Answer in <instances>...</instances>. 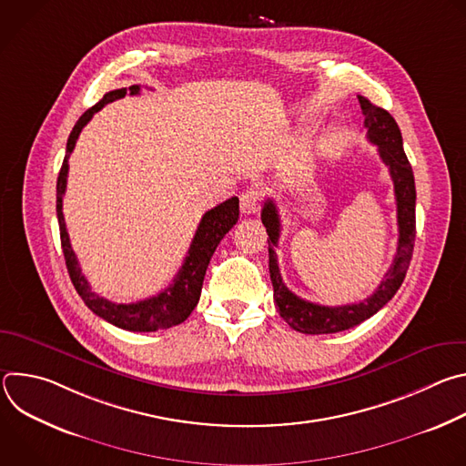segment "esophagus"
Returning <instances> with one entry per match:
<instances>
[{
  "label": "esophagus",
  "instance_id": "esophagus-1",
  "mask_svg": "<svg viewBox=\"0 0 466 466\" xmlns=\"http://www.w3.org/2000/svg\"><path fill=\"white\" fill-rule=\"evenodd\" d=\"M239 201H241V212L243 214H247V216L256 214L259 210V201H261L259 191L256 187H248L247 191L241 193Z\"/></svg>",
  "mask_w": 466,
  "mask_h": 466
}]
</instances>
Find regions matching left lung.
<instances>
[{
	"mask_svg": "<svg viewBox=\"0 0 466 466\" xmlns=\"http://www.w3.org/2000/svg\"><path fill=\"white\" fill-rule=\"evenodd\" d=\"M361 112L365 116V128L367 138L370 144L378 146V153L381 162L389 167L392 184H394V197H396V218H398V247L396 256L390 265V269L385 273L383 280L380 282L378 289L365 300L358 304L347 306H320L308 302L295 293H291L280 275L279 269V256L275 247L279 245L280 238V216L273 198H268L261 208V223L268 230L269 238V273L275 289V304L280 317L300 334H336L349 328L358 326L365 319L372 317L380 311L392 297L400 289L410 261L413 256L415 245V201H417V189H415V177L411 164L404 153L402 144V132L398 128L394 117L372 105L367 97L358 96Z\"/></svg>",
	"mask_w": 466,
	"mask_h": 466,
	"instance_id": "1",
	"label": "left lung"
}]
</instances>
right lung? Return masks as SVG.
<instances>
[{"label": "right lung", "instance_id": "1", "mask_svg": "<svg viewBox=\"0 0 466 466\" xmlns=\"http://www.w3.org/2000/svg\"><path fill=\"white\" fill-rule=\"evenodd\" d=\"M137 96L140 94V86L132 85L128 88L112 90L103 96V99L88 108L79 121L76 123L74 130L70 132L68 146H66V157L56 178V218H58V228H60V243L62 252L66 259V268H68L70 279L74 282V288L77 289L79 297L85 300V304L101 319L106 322L128 329V331H157L166 329L171 326H177L184 322L193 308L198 302L203 289V280L208 269L210 258L214 256L219 241L225 238V234L238 223L239 219V198L232 197L228 201L218 205L216 208L208 210L201 223L197 227V232L193 236V241L189 245L187 256L184 258L182 268L173 279V284L166 288L162 293L149 297L146 300L130 302V304H117L112 300H106L105 297H99L92 291L88 280L81 273L77 256L72 248L70 236L66 232L64 214H62V197L66 191V182H68V158L77 144V138L85 125L92 119L96 112H99L105 105L125 97V94Z\"/></svg>", "mask_w": 466, "mask_h": 466}]
</instances>
